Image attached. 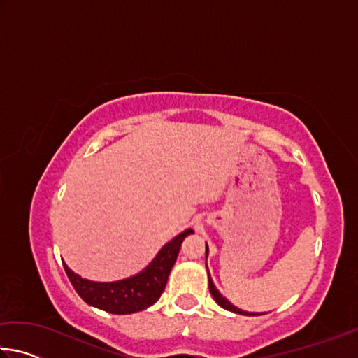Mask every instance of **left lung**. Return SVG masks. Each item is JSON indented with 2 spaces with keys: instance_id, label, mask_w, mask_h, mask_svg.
Instances as JSON below:
<instances>
[{
  "instance_id": "8db88e82",
  "label": "left lung",
  "mask_w": 358,
  "mask_h": 358,
  "mask_svg": "<svg viewBox=\"0 0 358 358\" xmlns=\"http://www.w3.org/2000/svg\"><path fill=\"white\" fill-rule=\"evenodd\" d=\"M207 254H208V246H207ZM208 282H210V284H208V286H210V294L213 295V299H215V301L217 303V305L222 306L224 310H229V311H232V313H237V314H248V313H245L243 310H238L237 306H234L232 303H230L227 299H224V296H222V294L220 292V290H217V289L215 287L213 281L210 280Z\"/></svg>"
}]
</instances>
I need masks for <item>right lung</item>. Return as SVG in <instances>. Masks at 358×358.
Listing matches in <instances>:
<instances>
[{
	"mask_svg": "<svg viewBox=\"0 0 358 358\" xmlns=\"http://www.w3.org/2000/svg\"><path fill=\"white\" fill-rule=\"evenodd\" d=\"M192 234L191 229L181 232L178 237L162 248L157 252L153 262L141 273L115 282H94L83 280L74 271L64 265L66 275L77 294L88 303V305L99 308L112 314H131L142 311L157 301L164 292L172 266L177 260L180 246L187 235Z\"/></svg>",
	"mask_w": 358,
	"mask_h": 358,
	"instance_id": "1",
	"label": "right lung"
}]
</instances>
